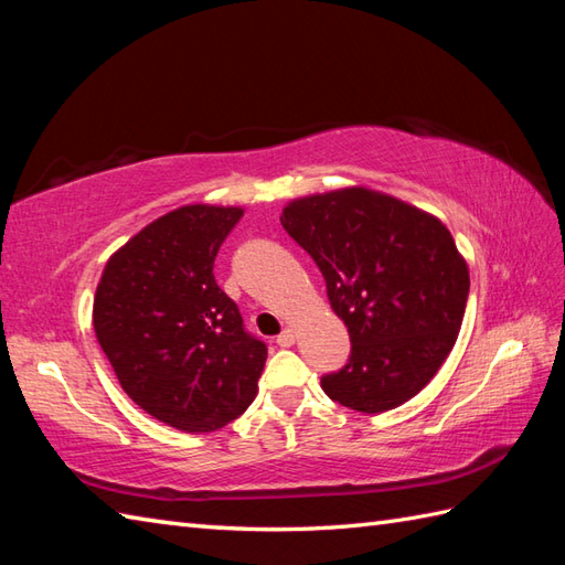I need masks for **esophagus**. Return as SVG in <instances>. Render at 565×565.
Returning a JSON list of instances; mask_svg holds the SVG:
<instances>
[{
    "label": "esophagus",
    "mask_w": 565,
    "mask_h": 565,
    "mask_svg": "<svg viewBox=\"0 0 565 565\" xmlns=\"http://www.w3.org/2000/svg\"><path fill=\"white\" fill-rule=\"evenodd\" d=\"M294 342H296V332L291 328H286L279 338H276V344L279 347H294Z\"/></svg>",
    "instance_id": "1"
}]
</instances>
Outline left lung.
<instances>
[{
    "label": "left lung",
    "mask_w": 565,
    "mask_h": 565,
    "mask_svg": "<svg viewBox=\"0 0 565 565\" xmlns=\"http://www.w3.org/2000/svg\"><path fill=\"white\" fill-rule=\"evenodd\" d=\"M281 225L326 279L350 362L320 386L356 413H386L435 379L459 338L468 264L449 227L369 186L294 199Z\"/></svg>",
    "instance_id": "1"
}]
</instances>
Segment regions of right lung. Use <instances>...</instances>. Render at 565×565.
I'll return each instance as SVG.
<instances>
[{"label": "right lung", "mask_w": 565, "mask_h": 565, "mask_svg": "<svg viewBox=\"0 0 565 565\" xmlns=\"http://www.w3.org/2000/svg\"><path fill=\"white\" fill-rule=\"evenodd\" d=\"M243 213L186 203L160 215L114 252L94 294V334L121 388L182 431H215L243 415L267 362L213 276Z\"/></svg>", "instance_id": "1"}]
</instances>
